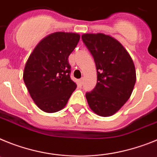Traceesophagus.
<instances>
[{
	"label": "esophagus",
	"mask_w": 157,
	"mask_h": 157,
	"mask_svg": "<svg viewBox=\"0 0 157 157\" xmlns=\"http://www.w3.org/2000/svg\"><path fill=\"white\" fill-rule=\"evenodd\" d=\"M83 83H84V78H80V80H79V84H80V86H82L83 85Z\"/></svg>",
	"instance_id": "1"
}]
</instances>
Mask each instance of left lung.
Wrapping results in <instances>:
<instances>
[{
    "mask_svg": "<svg viewBox=\"0 0 157 157\" xmlns=\"http://www.w3.org/2000/svg\"><path fill=\"white\" fill-rule=\"evenodd\" d=\"M81 39L97 69V83L85 94L87 101L95 114L111 116L131 95L136 82L134 64L122 45L109 35L84 34Z\"/></svg>",
    "mask_w": 157,
    "mask_h": 157,
    "instance_id": "8db88e82",
    "label": "left lung"
}]
</instances>
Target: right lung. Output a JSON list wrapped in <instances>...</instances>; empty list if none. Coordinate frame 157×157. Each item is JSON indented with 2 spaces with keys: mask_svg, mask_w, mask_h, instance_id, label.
Segmentation results:
<instances>
[{
  "mask_svg": "<svg viewBox=\"0 0 157 157\" xmlns=\"http://www.w3.org/2000/svg\"><path fill=\"white\" fill-rule=\"evenodd\" d=\"M79 40L76 33L51 34L36 46L26 63V87L35 104L45 112L62 110L77 88L70 78L68 58Z\"/></svg>",
  "mask_w": 157,
  "mask_h": 157,
  "instance_id": "right-lung-1",
  "label": "right lung"
}]
</instances>
